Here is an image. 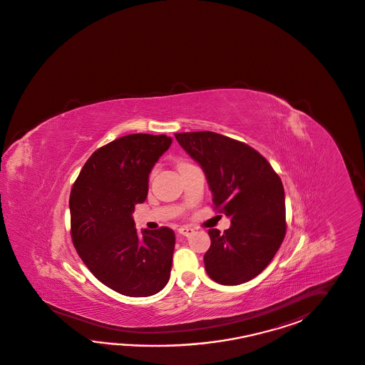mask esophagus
<instances>
[{"mask_svg":"<svg viewBox=\"0 0 365 365\" xmlns=\"http://www.w3.org/2000/svg\"><path fill=\"white\" fill-rule=\"evenodd\" d=\"M178 232L180 235H183V236H191V235L194 233V230H192L191 227H186V225H185V227H180Z\"/></svg>","mask_w":365,"mask_h":365,"instance_id":"esophagus-1","label":"esophagus"}]
</instances>
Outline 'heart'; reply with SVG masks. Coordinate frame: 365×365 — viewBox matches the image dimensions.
Returning <instances> with one entry per match:
<instances>
[{"label": "heart", "mask_w": 365, "mask_h": 365, "mask_svg": "<svg viewBox=\"0 0 365 365\" xmlns=\"http://www.w3.org/2000/svg\"><path fill=\"white\" fill-rule=\"evenodd\" d=\"M185 165H188V163H186V162H182V163H179L178 169L179 168H182V166H185Z\"/></svg>", "instance_id": "b5f03b06"}]
</instances>
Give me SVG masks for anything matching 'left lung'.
Returning a JSON list of instances; mask_svg holds the SVG:
<instances>
[{
  "mask_svg": "<svg viewBox=\"0 0 365 365\" xmlns=\"http://www.w3.org/2000/svg\"><path fill=\"white\" fill-rule=\"evenodd\" d=\"M175 138L203 170L215 208L231 219L224 233L208 231L207 274L217 284L248 282L269 265L284 241L281 178L258 151L222 134L192 132Z\"/></svg>",
  "mask_w": 365,
  "mask_h": 365,
  "instance_id": "1",
  "label": "left lung"
}]
</instances>
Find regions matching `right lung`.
Returning a JSON list of instances; mask_svg holds the SVG:
<instances>
[{"label": "right lung", "instance_id": "1", "mask_svg": "<svg viewBox=\"0 0 365 365\" xmlns=\"http://www.w3.org/2000/svg\"><path fill=\"white\" fill-rule=\"evenodd\" d=\"M173 143L165 134H129L95 151L70 195L71 236L91 273L117 293L150 297L169 282L175 235L168 227L138 233L134 205Z\"/></svg>", "mask_w": 365, "mask_h": 365}]
</instances>
